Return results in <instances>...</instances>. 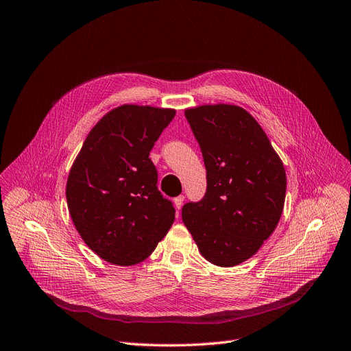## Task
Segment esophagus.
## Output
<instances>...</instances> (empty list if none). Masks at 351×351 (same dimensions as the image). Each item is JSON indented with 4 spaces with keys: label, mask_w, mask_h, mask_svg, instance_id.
<instances>
[{
    "label": "esophagus",
    "mask_w": 351,
    "mask_h": 351,
    "mask_svg": "<svg viewBox=\"0 0 351 351\" xmlns=\"http://www.w3.org/2000/svg\"><path fill=\"white\" fill-rule=\"evenodd\" d=\"M184 201H185V197L184 196H176L175 199H173V204H175V208L178 209V210H180V208H182V205H184Z\"/></svg>",
    "instance_id": "1"
}]
</instances>
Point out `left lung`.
Segmentation results:
<instances>
[{
    "label": "left lung",
    "instance_id": "8db88e82",
    "mask_svg": "<svg viewBox=\"0 0 351 351\" xmlns=\"http://www.w3.org/2000/svg\"><path fill=\"white\" fill-rule=\"evenodd\" d=\"M201 146L208 188L204 199L182 208L201 255L235 267L255 255L282 215L287 176L260 123L237 104L185 110Z\"/></svg>",
    "mask_w": 351,
    "mask_h": 351
}]
</instances>
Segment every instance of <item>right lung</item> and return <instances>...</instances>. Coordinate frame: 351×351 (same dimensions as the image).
Segmentation results:
<instances>
[{
	"instance_id": "obj_1",
	"label": "right lung",
	"mask_w": 351,
	"mask_h": 351,
	"mask_svg": "<svg viewBox=\"0 0 351 351\" xmlns=\"http://www.w3.org/2000/svg\"><path fill=\"white\" fill-rule=\"evenodd\" d=\"M175 109L121 104L87 134L67 178L71 221L101 260L129 267L155 251L175 221V208L158 189L149 152Z\"/></svg>"
}]
</instances>
